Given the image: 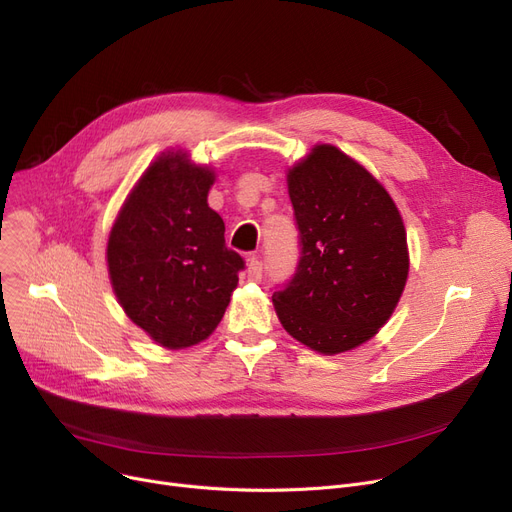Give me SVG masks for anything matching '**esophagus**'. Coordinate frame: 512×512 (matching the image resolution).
Masks as SVG:
<instances>
[{
    "mask_svg": "<svg viewBox=\"0 0 512 512\" xmlns=\"http://www.w3.org/2000/svg\"><path fill=\"white\" fill-rule=\"evenodd\" d=\"M247 276L253 282H259L261 276H263V263H261V259L257 255H249L247 257Z\"/></svg>",
    "mask_w": 512,
    "mask_h": 512,
    "instance_id": "34e87169",
    "label": "esophagus"
}]
</instances>
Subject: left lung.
<instances>
[{"label":"left lung","mask_w":512,"mask_h":512,"mask_svg":"<svg viewBox=\"0 0 512 512\" xmlns=\"http://www.w3.org/2000/svg\"><path fill=\"white\" fill-rule=\"evenodd\" d=\"M301 259L274 309L321 355L353 351L394 313L409 276L407 230L386 188L334 145H315L288 174Z\"/></svg>","instance_id":"1"}]
</instances>
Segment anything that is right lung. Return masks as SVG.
Returning a JSON list of instances; mask_svg holds the SVG:
<instances>
[{"label": "right lung", "instance_id": "obj_1", "mask_svg": "<svg viewBox=\"0 0 512 512\" xmlns=\"http://www.w3.org/2000/svg\"><path fill=\"white\" fill-rule=\"evenodd\" d=\"M215 172L188 153H161L126 197L107 238V272L132 324L178 351L222 321L242 257L226 247L224 220L207 205Z\"/></svg>", "mask_w": 512, "mask_h": 512}]
</instances>
